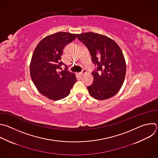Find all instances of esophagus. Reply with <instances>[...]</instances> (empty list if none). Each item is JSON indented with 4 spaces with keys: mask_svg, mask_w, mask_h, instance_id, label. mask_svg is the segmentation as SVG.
<instances>
[{
    "mask_svg": "<svg viewBox=\"0 0 158 158\" xmlns=\"http://www.w3.org/2000/svg\"><path fill=\"white\" fill-rule=\"evenodd\" d=\"M87 73V71L85 69H83L81 73H79V74L80 75H83L84 74H86Z\"/></svg>",
    "mask_w": 158,
    "mask_h": 158,
    "instance_id": "1",
    "label": "esophagus"
}]
</instances>
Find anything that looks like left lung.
Listing matches in <instances>:
<instances>
[{"mask_svg":"<svg viewBox=\"0 0 158 158\" xmlns=\"http://www.w3.org/2000/svg\"><path fill=\"white\" fill-rule=\"evenodd\" d=\"M77 37L88 48L92 61L97 65L92 73L94 82L87 89L97 100L115 95L122 87L126 74V62L123 52L112 39L93 32L77 34Z\"/></svg>","mask_w":158,"mask_h":158,"instance_id":"1","label":"left lung"}]
</instances>
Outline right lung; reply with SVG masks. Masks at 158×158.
Returning a JSON list of instances; mask_svg holds the SVG:
<instances>
[{"instance_id":"1","label":"right lung","mask_w":158,"mask_h":158,"mask_svg":"<svg viewBox=\"0 0 158 158\" xmlns=\"http://www.w3.org/2000/svg\"><path fill=\"white\" fill-rule=\"evenodd\" d=\"M76 34L58 32L41 40L35 48L30 65L31 79L43 95L58 100L67 97L77 79L74 73L62 69L63 50Z\"/></svg>"}]
</instances>
